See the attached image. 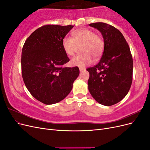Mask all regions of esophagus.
I'll return each instance as SVG.
<instances>
[{
	"mask_svg": "<svg viewBox=\"0 0 150 150\" xmlns=\"http://www.w3.org/2000/svg\"><path fill=\"white\" fill-rule=\"evenodd\" d=\"M79 71H80V72H83V71H85V69H83V68H79Z\"/></svg>",
	"mask_w": 150,
	"mask_h": 150,
	"instance_id": "1",
	"label": "esophagus"
}]
</instances>
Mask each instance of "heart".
Instances as JSON below:
<instances>
[{
	"instance_id": "b5f03b06",
	"label": "heart",
	"mask_w": 150,
	"mask_h": 150,
	"mask_svg": "<svg viewBox=\"0 0 150 150\" xmlns=\"http://www.w3.org/2000/svg\"><path fill=\"white\" fill-rule=\"evenodd\" d=\"M72 38L66 36L62 40L63 50L67 56H72L81 47V54L71 60L72 66L84 67L103 54L104 42L102 36L88 28H80L72 32Z\"/></svg>"
}]
</instances>
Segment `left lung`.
I'll list each match as a JSON object with an SVG mask.
<instances>
[{
	"label": "left lung",
	"mask_w": 150,
	"mask_h": 150,
	"mask_svg": "<svg viewBox=\"0 0 150 150\" xmlns=\"http://www.w3.org/2000/svg\"><path fill=\"white\" fill-rule=\"evenodd\" d=\"M101 33L104 42L102 57L97 64L88 68V89L94 99L112 106L128 94L133 81V61L128 42L121 32L110 24H89Z\"/></svg>",
	"instance_id": "8db88e82"
}]
</instances>
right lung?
Segmentation results:
<instances>
[{"instance_id": "1", "label": "right lung", "mask_w": 150, "mask_h": 150, "mask_svg": "<svg viewBox=\"0 0 150 150\" xmlns=\"http://www.w3.org/2000/svg\"><path fill=\"white\" fill-rule=\"evenodd\" d=\"M74 25H44L25 40L22 50V76L34 98L45 104L64 99L79 74L78 67L64 65L69 58L63 50L62 40Z\"/></svg>"}]
</instances>
